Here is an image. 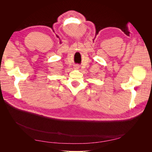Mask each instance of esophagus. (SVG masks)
Returning <instances> with one entry per match:
<instances>
[{
    "instance_id": "34e87169",
    "label": "esophagus",
    "mask_w": 152,
    "mask_h": 152,
    "mask_svg": "<svg viewBox=\"0 0 152 152\" xmlns=\"http://www.w3.org/2000/svg\"><path fill=\"white\" fill-rule=\"evenodd\" d=\"M79 68V66H78V65H75V69H78Z\"/></svg>"
}]
</instances>
